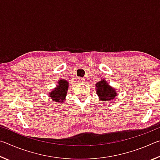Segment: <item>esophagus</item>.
I'll list each match as a JSON object with an SVG mask.
<instances>
[{
    "instance_id": "1",
    "label": "esophagus",
    "mask_w": 160,
    "mask_h": 160,
    "mask_svg": "<svg viewBox=\"0 0 160 160\" xmlns=\"http://www.w3.org/2000/svg\"><path fill=\"white\" fill-rule=\"evenodd\" d=\"M78 82L80 83H83V82H85V80H84V78H78Z\"/></svg>"
}]
</instances>
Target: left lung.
Returning <instances> with one entry per match:
<instances>
[{
    "mask_svg": "<svg viewBox=\"0 0 160 160\" xmlns=\"http://www.w3.org/2000/svg\"><path fill=\"white\" fill-rule=\"evenodd\" d=\"M95 85L97 94L102 102L113 100L116 96H117V92L115 89L109 86L105 80H101L95 84Z\"/></svg>",
    "mask_w": 160,
    "mask_h": 160,
    "instance_id": "8db88e82",
    "label": "left lung"
}]
</instances>
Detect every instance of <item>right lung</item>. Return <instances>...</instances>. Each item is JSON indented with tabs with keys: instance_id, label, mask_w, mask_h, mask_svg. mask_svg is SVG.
<instances>
[{
	"instance_id": "1",
	"label": "right lung",
	"mask_w": 160,
	"mask_h": 160,
	"mask_svg": "<svg viewBox=\"0 0 160 160\" xmlns=\"http://www.w3.org/2000/svg\"><path fill=\"white\" fill-rule=\"evenodd\" d=\"M58 85L48 95L53 102L63 104L67 95V91L69 86L68 82L64 80H58Z\"/></svg>"
}]
</instances>
